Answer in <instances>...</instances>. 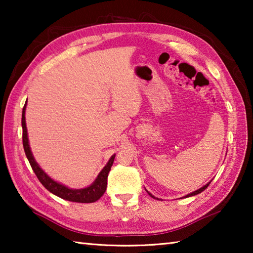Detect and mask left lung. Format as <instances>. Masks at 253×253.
Instances as JSON below:
<instances>
[{"instance_id":"left-lung-1","label":"left lung","mask_w":253,"mask_h":253,"mask_svg":"<svg viewBox=\"0 0 253 253\" xmlns=\"http://www.w3.org/2000/svg\"><path fill=\"white\" fill-rule=\"evenodd\" d=\"M210 183H211V181H210L209 183H207V184H205V185H203L202 187H201V188H199V190H196V191H194V192H192V193H190V194H187V195H185V196H184V198H190V196H193V195H196V194H200L201 193V192H203L204 190H205V188H207L208 186H209V184ZM147 191V190H146ZM147 193H148V195L149 196H152V198L153 199H157V198H155V196H154L152 193H149V192L147 191ZM158 200V199H157Z\"/></svg>"}]
</instances>
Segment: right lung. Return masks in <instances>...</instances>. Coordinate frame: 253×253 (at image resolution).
<instances>
[{
  "label": "right lung",
  "instance_id": "right-lung-1",
  "mask_svg": "<svg viewBox=\"0 0 253 253\" xmlns=\"http://www.w3.org/2000/svg\"><path fill=\"white\" fill-rule=\"evenodd\" d=\"M25 108H27V104L24 105L22 110V129H23V148L27 155L28 161L31 165L33 172L36 173L37 177L39 178L42 185H43L46 190L51 193L59 196L63 200L71 201V202H78V203H92L99 200L102 195H104L106 188H107V177H108V173L113 166V163L115 160L116 154H114L113 156L109 158V161L105 165V168L100 170V173L98 174L95 181H93L90 185L84 188H70L63 184L54 181L53 178H51L48 174H46L43 169L40 168V165L38 164L36 158H34L33 154L31 152L29 145V138H28V129H27V124H25Z\"/></svg>",
  "mask_w": 253,
  "mask_h": 253
}]
</instances>
